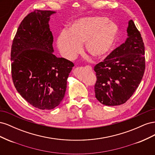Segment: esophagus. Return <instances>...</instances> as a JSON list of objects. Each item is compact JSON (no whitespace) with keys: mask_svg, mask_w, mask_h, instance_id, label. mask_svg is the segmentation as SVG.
Instances as JSON below:
<instances>
[{"mask_svg":"<svg viewBox=\"0 0 155 155\" xmlns=\"http://www.w3.org/2000/svg\"><path fill=\"white\" fill-rule=\"evenodd\" d=\"M85 68H87V69H88V70H92V67H91V66H88V65H87V66H86V67H85Z\"/></svg>","mask_w":155,"mask_h":155,"instance_id":"obj_1","label":"esophagus"}]
</instances>
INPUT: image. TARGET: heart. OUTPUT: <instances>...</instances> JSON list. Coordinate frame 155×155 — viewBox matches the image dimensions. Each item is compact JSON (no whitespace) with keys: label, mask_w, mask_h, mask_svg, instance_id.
Here are the masks:
<instances>
[{"label":"heart","mask_w":155,"mask_h":155,"mask_svg":"<svg viewBox=\"0 0 155 155\" xmlns=\"http://www.w3.org/2000/svg\"><path fill=\"white\" fill-rule=\"evenodd\" d=\"M118 35V28L102 17H83L74 21L69 31L59 35L57 45L64 58L72 60L84 49L95 59L104 57L113 47Z\"/></svg>","instance_id":"obj_1"}]
</instances>
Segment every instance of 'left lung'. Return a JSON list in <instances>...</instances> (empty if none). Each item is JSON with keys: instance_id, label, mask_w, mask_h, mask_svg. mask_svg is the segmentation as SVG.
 I'll use <instances>...</instances> for the list:
<instances>
[{"instance_id": "obj_1", "label": "left lung", "mask_w": 155, "mask_h": 155, "mask_svg": "<svg viewBox=\"0 0 155 155\" xmlns=\"http://www.w3.org/2000/svg\"><path fill=\"white\" fill-rule=\"evenodd\" d=\"M125 43L94 67L96 97L105 105L125 104L137 90L145 72L144 43L133 20L129 21Z\"/></svg>"}]
</instances>
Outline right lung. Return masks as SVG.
<instances>
[{
  "mask_svg": "<svg viewBox=\"0 0 155 155\" xmlns=\"http://www.w3.org/2000/svg\"><path fill=\"white\" fill-rule=\"evenodd\" d=\"M55 12L35 10L25 17L11 50L12 76L17 92L37 109L51 110L62 101L74 64L53 54L48 22Z\"/></svg>",
  "mask_w": 155,
  "mask_h": 155,
  "instance_id": "right-lung-1",
  "label": "right lung"
}]
</instances>
